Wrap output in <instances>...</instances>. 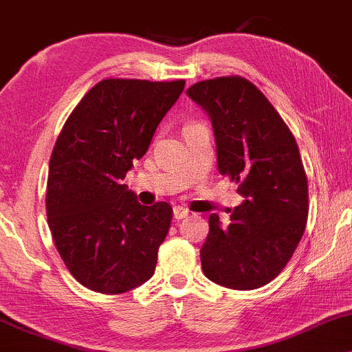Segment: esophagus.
<instances>
[{
    "label": "esophagus",
    "instance_id": "1",
    "mask_svg": "<svg viewBox=\"0 0 352 352\" xmlns=\"http://www.w3.org/2000/svg\"><path fill=\"white\" fill-rule=\"evenodd\" d=\"M188 217V210L184 208V206H175L173 208V218L175 219H184Z\"/></svg>",
    "mask_w": 352,
    "mask_h": 352
}]
</instances>
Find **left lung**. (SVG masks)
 <instances>
[{
    "label": "left lung",
    "instance_id": "left-lung-1",
    "mask_svg": "<svg viewBox=\"0 0 352 352\" xmlns=\"http://www.w3.org/2000/svg\"><path fill=\"white\" fill-rule=\"evenodd\" d=\"M187 95L213 124L219 173L239 184L244 198L228 228L210 214L201 269L228 289H259L282 272L307 226L308 182L297 141L264 93L238 75L203 80Z\"/></svg>",
    "mask_w": 352,
    "mask_h": 352
}]
</instances>
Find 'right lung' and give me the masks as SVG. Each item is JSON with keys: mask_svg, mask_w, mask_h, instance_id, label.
Returning <instances> with one entry per match:
<instances>
[{"mask_svg": "<svg viewBox=\"0 0 352 352\" xmlns=\"http://www.w3.org/2000/svg\"><path fill=\"white\" fill-rule=\"evenodd\" d=\"M184 87V80H101L58 134L49 162L47 221L63 264L87 289L124 294L154 274L172 206L141 205L121 180L149 149Z\"/></svg>", "mask_w": 352, "mask_h": 352, "instance_id": "add662e5", "label": "right lung"}]
</instances>
